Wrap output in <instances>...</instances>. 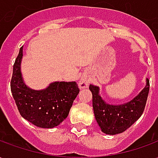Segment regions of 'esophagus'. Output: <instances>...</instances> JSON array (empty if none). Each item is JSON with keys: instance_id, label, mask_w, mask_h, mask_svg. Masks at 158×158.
Instances as JSON below:
<instances>
[{"instance_id": "1", "label": "esophagus", "mask_w": 158, "mask_h": 158, "mask_svg": "<svg viewBox=\"0 0 158 158\" xmlns=\"http://www.w3.org/2000/svg\"><path fill=\"white\" fill-rule=\"evenodd\" d=\"M89 85V83L85 79H80L79 82V88H87Z\"/></svg>"}]
</instances>
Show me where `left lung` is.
Wrapping results in <instances>:
<instances>
[{"label":"left lung","instance_id":"obj_1","mask_svg":"<svg viewBox=\"0 0 158 158\" xmlns=\"http://www.w3.org/2000/svg\"><path fill=\"white\" fill-rule=\"evenodd\" d=\"M150 88L149 79H146L145 88L133 100L123 105H109L99 95V87L90 85L92 104L96 122L103 133L117 135L125 131L142 115Z\"/></svg>","mask_w":158,"mask_h":158}]
</instances>
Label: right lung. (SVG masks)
<instances>
[{
  "label": "right lung",
  "instance_id": "obj_1",
  "mask_svg": "<svg viewBox=\"0 0 158 158\" xmlns=\"http://www.w3.org/2000/svg\"><path fill=\"white\" fill-rule=\"evenodd\" d=\"M23 47L13 65L11 90L23 118L37 127L51 129L68 117L79 89L76 82H53L45 89L35 90L26 85L21 73Z\"/></svg>",
  "mask_w": 158,
  "mask_h": 158
}]
</instances>
